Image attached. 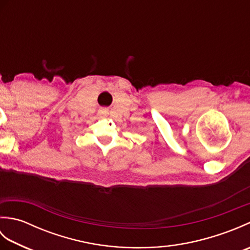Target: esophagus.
Here are the masks:
<instances>
[{"instance_id": "esophagus-1", "label": "esophagus", "mask_w": 250, "mask_h": 250, "mask_svg": "<svg viewBox=\"0 0 250 250\" xmlns=\"http://www.w3.org/2000/svg\"><path fill=\"white\" fill-rule=\"evenodd\" d=\"M101 114L104 115V114H105V110H102V111H101Z\"/></svg>"}]
</instances>
